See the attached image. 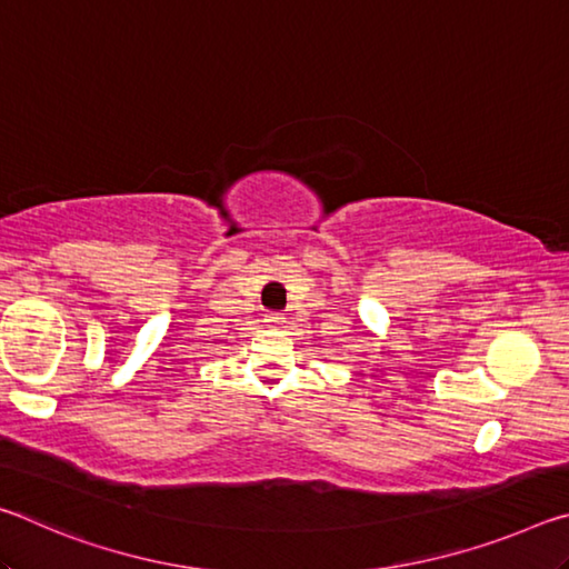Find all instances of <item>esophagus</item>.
<instances>
[{
    "mask_svg": "<svg viewBox=\"0 0 569 569\" xmlns=\"http://www.w3.org/2000/svg\"><path fill=\"white\" fill-rule=\"evenodd\" d=\"M283 323V316L281 313H268L266 316V326H268V329H278V326H281Z\"/></svg>",
    "mask_w": 569,
    "mask_h": 569,
    "instance_id": "34e87169",
    "label": "esophagus"
}]
</instances>
